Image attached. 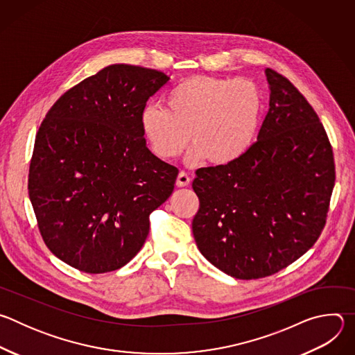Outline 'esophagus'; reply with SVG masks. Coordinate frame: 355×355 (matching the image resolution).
I'll return each instance as SVG.
<instances>
[{
	"label": "esophagus",
	"mask_w": 355,
	"mask_h": 355,
	"mask_svg": "<svg viewBox=\"0 0 355 355\" xmlns=\"http://www.w3.org/2000/svg\"><path fill=\"white\" fill-rule=\"evenodd\" d=\"M189 182H191V177H189V174H188V173H185V171H180V174H178V177H177L175 184H177L178 187H187V185H189Z\"/></svg>",
	"instance_id": "34e87169"
}]
</instances>
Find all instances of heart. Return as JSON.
<instances>
[{
    "mask_svg": "<svg viewBox=\"0 0 355 355\" xmlns=\"http://www.w3.org/2000/svg\"><path fill=\"white\" fill-rule=\"evenodd\" d=\"M166 107L148 104L140 112V129L151 151L163 159L177 157L188 144L192 164L239 160L254 143L263 96L247 78L191 77L166 96Z\"/></svg>",
    "mask_w": 355,
    "mask_h": 355,
    "instance_id": "heart-1",
    "label": "heart"
}]
</instances>
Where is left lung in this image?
<instances>
[{
  "label": "left lung",
  "instance_id": "1",
  "mask_svg": "<svg viewBox=\"0 0 355 355\" xmlns=\"http://www.w3.org/2000/svg\"><path fill=\"white\" fill-rule=\"evenodd\" d=\"M270 110L236 162L196 170L192 233L211 264L237 279L270 277L316 243L336 181L333 148L306 98L266 70Z\"/></svg>",
  "mask_w": 355,
  "mask_h": 355
}]
</instances>
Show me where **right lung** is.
<instances>
[{
  "label": "right lung",
  "mask_w": 355,
  "mask_h": 355,
  "mask_svg": "<svg viewBox=\"0 0 355 355\" xmlns=\"http://www.w3.org/2000/svg\"><path fill=\"white\" fill-rule=\"evenodd\" d=\"M164 73L112 64L66 91L42 121L28 191L40 236L73 268L104 274L146 241L178 168L146 147L140 112Z\"/></svg>",
  "instance_id": "right-lung-1"
}]
</instances>
